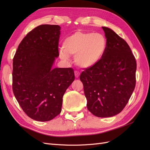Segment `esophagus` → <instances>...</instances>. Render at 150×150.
<instances>
[{
    "label": "esophagus",
    "instance_id": "obj_1",
    "mask_svg": "<svg viewBox=\"0 0 150 150\" xmlns=\"http://www.w3.org/2000/svg\"><path fill=\"white\" fill-rule=\"evenodd\" d=\"M74 74H75V77L76 78H78L79 77V76H80V74H79V72H78V71H74Z\"/></svg>",
    "mask_w": 150,
    "mask_h": 150
}]
</instances>
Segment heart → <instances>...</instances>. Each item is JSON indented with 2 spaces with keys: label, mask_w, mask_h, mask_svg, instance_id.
<instances>
[{
  "label": "heart",
  "mask_w": 150,
  "mask_h": 150,
  "mask_svg": "<svg viewBox=\"0 0 150 150\" xmlns=\"http://www.w3.org/2000/svg\"><path fill=\"white\" fill-rule=\"evenodd\" d=\"M107 47V40L103 35L77 31L65 38L59 56L61 59L67 61L69 56H75L77 66L90 69L102 60Z\"/></svg>",
  "instance_id": "b5f03b06"
}]
</instances>
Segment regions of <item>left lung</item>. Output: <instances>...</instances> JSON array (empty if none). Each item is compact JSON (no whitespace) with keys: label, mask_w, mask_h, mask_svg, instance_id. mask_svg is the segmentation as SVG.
I'll list each match as a JSON object with an SVG mask.
<instances>
[{"label":"left lung","mask_w":150,"mask_h":150,"mask_svg":"<svg viewBox=\"0 0 150 150\" xmlns=\"http://www.w3.org/2000/svg\"><path fill=\"white\" fill-rule=\"evenodd\" d=\"M108 47L102 60L80 75L88 110L97 117L114 116L123 110L136 84L137 62L128 44L111 29L102 27Z\"/></svg>","instance_id":"left-lung-1"}]
</instances>
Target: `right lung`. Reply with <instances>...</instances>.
Returning <instances> with one entry per match:
<instances>
[{"mask_svg": "<svg viewBox=\"0 0 150 150\" xmlns=\"http://www.w3.org/2000/svg\"><path fill=\"white\" fill-rule=\"evenodd\" d=\"M60 30L58 25L38 26L22 39L13 59V94L35 121H48L60 114L63 96L75 78L71 67H52L59 57Z\"/></svg>", "mask_w": 150, "mask_h": 150, "instance_id": "1", "label": "right lung"}]
</instances>
